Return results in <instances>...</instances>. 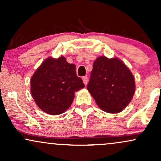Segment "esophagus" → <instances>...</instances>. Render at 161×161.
Wrapping results in <instances>:
<instances>
[{"instance_id": "1", "label": "esophagus", "mask_w": 161, "mask_h": 161, "mask_svg": "<svg viewBox=\"0 0 161 161\" xmlns=\"http://www.w3.org/2000/svg\"><path fill=\"white\" fill-rule=\"evenodd\" d=\"M82 80H83V82H84V84L86 86V85L88 84V77L87 76L82 77Z\"/></svg>"}]
</instances>
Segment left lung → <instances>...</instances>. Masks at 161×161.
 I'll return each instance as SVG.
<instances>
[{
  "instance_id": "8db88e82",
  "label": "left lung",
  "mask_w": 161,
  "mask_h": 161,
  "mask_svg": "<svg viewBox=\"0 0 161 161\" xmlns=\"http://www.w3.org/2000/svg\"><path fill=\"white\" fill-rule=\"evenodd\" d=\"M87 89L100 108L116 114L132 101L136 91L134 76L119 59L101 56L94 62Z\"/></svg>"
}]
</instances>
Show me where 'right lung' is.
Listing matches in <instances>:
<instances>
[{"instance_id":"right-lung-1","label":"right lung","mask_w":161,"mask_h":161,"mask_svg":"<svg viewBox=\"0 0 161 161\" xmlns=\"http://www.w3.org/2000/svg\"><path fill=\"white\" fill-rule=\"evenodd\" d=\"M82 79L75 73V66L64 57H48L31 78V94L41 110L59 115L71 106L75 92L83 88Z\"/></svg>"}]
</instances>
